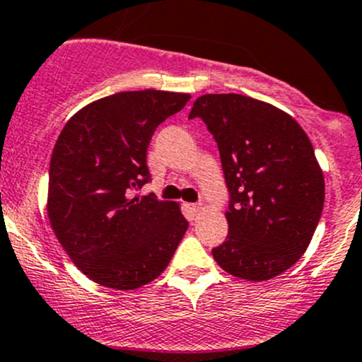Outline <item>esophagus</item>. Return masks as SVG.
<instances>
[{
	"instance_id": "34e87169",
	"label": "esophagus",
	"mask_w": 362,
	"mask_h": 362,
	"mask_svg": "<svg viewBox=\"0 0 362 362\" xmlns=\"http://www.w3.org/2000/svg\"><path fill=\"white\" fill-rule=\"evenodd\" d=\"M185 208H187V210H189V211H191V215H192V217H194V215H198V214H199V210H202V204H194V203H189V204H187V206H185Z\"/></svg>"
}]
</instances>
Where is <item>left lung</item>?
<instances>
[{
	"label": "left lung",
	"instance_id": "left-lung-1",
	"mask_svg": "<svg viewBox=\"0 0 362 362\" xmlns=\"http://www.w3.org/2000/svg\"><path fill=\"white\" fill-rule=\"evenodd\" d=\"M214 134L229 191V233L211 250L229 275L269 280L305 254L324 206V175L303 127L242 94H204L189 119Z\"/></svg>",
	"mask_w": 362,
	"mask_h": 362
}]
</instances>
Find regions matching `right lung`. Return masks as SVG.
Masks as SVG:
<instances>
[{"mask_svg": "<svg viewBox=\"0 0 362 362\" xmlns=\"http://www.w3.org/2000/svg\"><path fill=\"white\" fill-rule=\"evenodd\" d=\"M191 100L166 90H126L78 110L54 145L47 211L76 268L105 287L138 289L158 279L187 231L180 206L131 196L148 180L156 127Z\"/></svg>", "mask_w": 362, "mask_h": 362, "instance_id": "right-lung-1", "label": "right lung"}]
</instances>
